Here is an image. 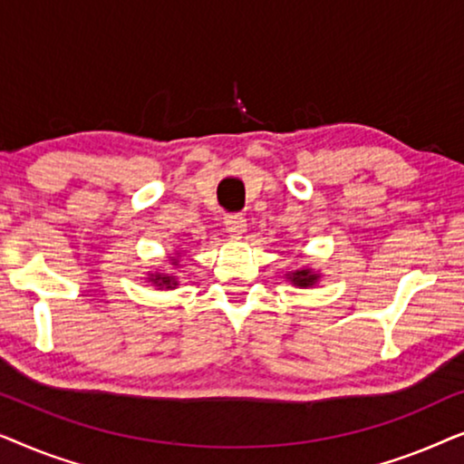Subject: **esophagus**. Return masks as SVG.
<instances>
[{
	"label": "esophagus",
	"mask_w": 464,
	"mask_h": 464,
	"mask_svg": "<svg viewBox=\"0 0 464 464\" xmlns=\"http://www.w3.org/2000/svg\"><path fill=\"white\" fill-rule=\"evenodd\" d=\"M226 230L232 237H243L246 232V219L243 215H227L226 218Z\"/></svg>",
	"instance_id": "esophagus-1"
}]
</instances>
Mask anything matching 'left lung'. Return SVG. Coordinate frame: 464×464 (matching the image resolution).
<instances>
[{"label":"left lung","instance_id":"8db88e82","mask_svg":"<svg viewBox=\"0 0 464 464\" xmlns=\"http://www.w3.org/2000/svg\"><path fill=\"white\" fill-rule=\"evenodd\" d=\"M285 276L289 278L294 287H300V289L314 287V285L321 281V272L319 270H313V268H310V266H306V268L289 272V275H285Z\"/></svg>","mask_w":464,"mask_h":464}]
</instances>
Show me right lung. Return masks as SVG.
<instances>
[{
    "mask_svg": "<svg viewBox=\"0 0 464 464\" xmlns=\"http://www.w3.org/2000/svg\"><path fill=\"white\" fill-rule=\"evenodd\" d=\"M179 262H181V251H175V253H169V270L162 268V270H156V272H148V276H145V281L154 285L158 289H177V285H179V278H177V268H179Z\"/></svg>",
    "mask_w": 464,
    "mask_h": 464,
    "instance_id": "1",
    "label": "right lung"
}]
</instances>
